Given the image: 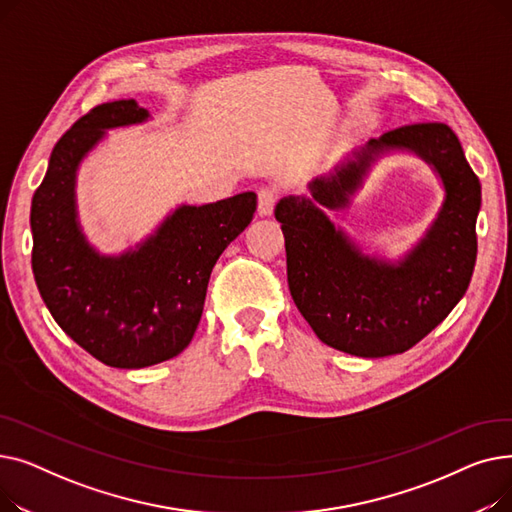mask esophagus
I'll use <instances>...</instances> for the list:
<instances>
[{"label": "esophagus", "mask_w": 512, "mask_h": 512, "mask_svg": "<svg viewBox=\"0 0 512 512\" xmlns=\"http://www.w3.org/2000/svg\"><path fill=\"white\" fill-rule=\"evenodd\" d=\"M278 203V191L272 186H261L257 191V211L259 215H272Z\"/></svg>", "instance_id": "esophagus-1"}]
</instances>
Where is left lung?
I'll return each instance as SVG.
<instances>
[{
  "mask_svg": "<svg viewBox=\"0 0 512 512\" xmlns=\"http://www.w3.org/2000/svg\"><path fill=\"white\" fill-rule=\"evenodd\" d=\"M411 148L432 163L447 188L439 220L398 266L365 258L316 205L343 206L375 154ZM311 199L276 205L294 305L321 342L357 357H390L423 340L469 288L481 184L450 126L411 124L371 139L332 176L311 182Z\"/></svg>",
  "mask_w": 512,
  "mask_h": 512,
  "instance_id": "8db88e82",
  "label": "left lung"
}]
</instances>
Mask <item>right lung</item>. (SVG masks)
<instances>
[{
  "label": "right lung",
  "instance_id": "obj_1",
  "mask_svg": "<svg viewBox=\"0 0 512 512\" xmlns=\"http://www.w3.org/2000/svg\"><path fill=\"white\" fill-rule=\"evenodd\" d=\"M134 99L101 103L56 143L33 195V274L58 326L97 361L141 369L168 361L193 340L215 261L245 230L257 195L182 205L137 251L95 253L76 222L74 176L107 128L147 120Z\"/></svg>",
  "mask_w": 512,
  "mask_h": 512
}]
</instances>
